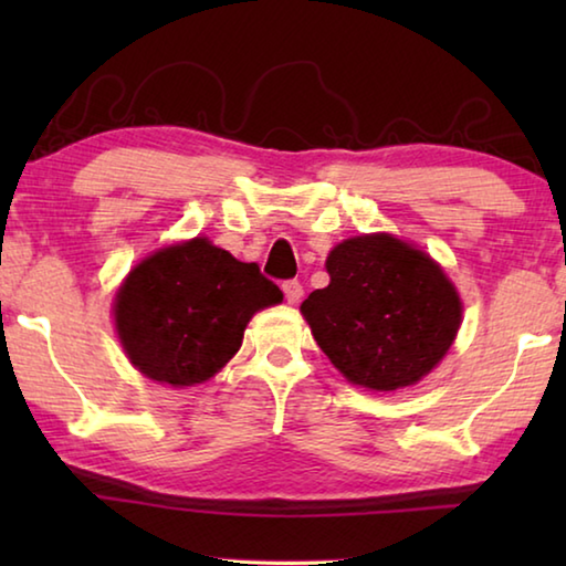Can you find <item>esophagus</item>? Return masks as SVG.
Here are the masks:
<instances>
[{"mask_svg":"<svg viewBox=\"0 0 566 566\" xmlns=\"http://www.w3.org/2000/svg\"><path fill=\"white\" fill-rule=\"evenodd\" d=\"M282 292H284V300L290 302V304H296L304 296V290H302V284L296 282V280H290V282H284L282 284Z\"/></svg>","mask_w":566,"mask_h":566,"instance_id":"34e87169","label":"esophagus"}]
</instances>
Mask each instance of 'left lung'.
Here are the masks:
<instances>
[{"instance_id":"obj_1","label":"left lung","mask_w":566,"mask_h":566,"mask_svg":"<svg viewBox=\"0 0 566 566\" xmlns=\"http://www.w3.org/2000/svg\"><path fill=\"white\" fill-rule=\"evenodd\" d=\"M329 284L302 302L319 349L352 385H417L462 324L457 286L432 256L391 234L344 239L327 256Z\"/></svg>"}]
</instances>
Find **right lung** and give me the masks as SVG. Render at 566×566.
I'll return each mask as SVG.
<instances>
[{
    "label": "right lung",
    "mask_w": 566,
    "mask_h": 566,
    "mask_svg": "<svg viewBox=\"0 0 566 566\" xmlns=\"http://www.w3.org/2000/svg\"><path fill=\"white\" fill-rule=\"evenodd\" d=\"M280 302V286L254 262L195 237L134 266L114 296V322L142 375L195 387L234 357L249 319Z\"/></svg>",
    "instance_id": "obj_1"
}]
</instances>
